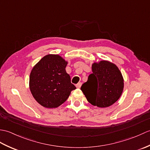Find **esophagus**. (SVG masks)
Instances as JSON below:
<instances>
[{
  "mask_svg": "<svg viewBox=\"0 0 150 150\" xmlns=\"http://www.w3.org/2000/svg\"><path fill=\"white\" fill-rule=\"evenodd\" d=\"M81 85H82L81 82H79L78 84H76V87H77V88H80L81 86Z\"/></svg>",
  "mask_w": 150,
  "mask_h": 150,
  "instance_id": "esophagus-1",
  "label": "esophagus"
}]
</instances>
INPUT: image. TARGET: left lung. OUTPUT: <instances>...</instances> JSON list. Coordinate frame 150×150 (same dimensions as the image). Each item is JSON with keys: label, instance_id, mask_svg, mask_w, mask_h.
Masks as SVG:
<instances>
[{"label": "left lung", "instance_id": "left-lung-1", "mask_svg": "<svg viewBox=\"0 0 150 150\" xmlns=\"http://www.w3.org/2000/svg\"><path fill=\"white\" fill-rule=\"evenodd\" d=\"M92 73L81 90L88 101L98 108H107L119 100L124 89V79L119 68L108 60L93 62Z\"/></svg>", "mask_w": 150, "mask_h": 150}]
</instances>
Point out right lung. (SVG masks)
I'll return each instance as SVG.
<instances>
[{
	"label": "right lung",
	"instance_id": "1",
	"mask_svg": "<svg viewBox=\"0 0 150 150\" xmlns=\"http://www.w3.org/2000/svg\"><path fill=\"white\" fill-rule=\"evenodd\" d=\"M68 62L61 56L48 54L42 57L31 69L30 89L41 106L55 108L68 99L76 87L66 71Z\"/></svg>",
	"mask_w": 150,
	"mask_h": 150
}]
</instances>
